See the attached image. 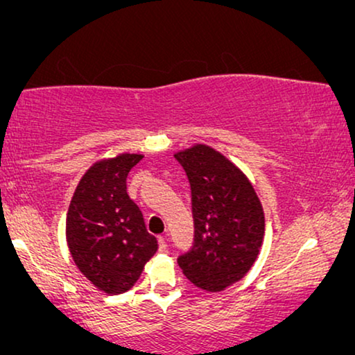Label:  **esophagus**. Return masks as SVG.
<instances>
[{
	"instance_id": "esophagus-1",
	"label": "esophagus",
	"mask_w": 355,
	"mask_h": 355,
	"mask_svg": "<svg viewBox=\"0 0 355 355\" xmlns=\"http://www.w3.org/2000/svg\"><path fill=\"white\" fill-rule=\"evenodd\" d=\"M159 241V252H164L168 249V242H166V236H159L158 237Z\"/></svg>"
}]
</instances>
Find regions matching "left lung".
<instances>
[{
    "label": "left lung",
    "instance_id": "obj_1",
    "mask_svg": "<svg viewBox=\"0 0 355 355\" xmlns=\"http://www.w3.org/2000/svg\"><path fill=\"white\" fill-rule=\"evenodd\" d=\"M191 182L193 244L178 257L197 288L218 293L250 270L265 234L263 208L239 168L221 153L196 147L174 155Z\"/></svg>",
    "mask_w": 355,
    "mask_h": 355
}]
</instances>
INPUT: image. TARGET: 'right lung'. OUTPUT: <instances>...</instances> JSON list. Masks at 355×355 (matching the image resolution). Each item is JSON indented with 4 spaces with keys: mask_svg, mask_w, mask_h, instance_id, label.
Wrapping results in <instances>:
<instances>
[{
    "mask_svg": "<svg viewBox=\"0 0 355 355\" xmlns=\"http://www.w3.org/2000/svg\"><path fill=\"white\" fill-rule=\"evenodd\" d=\"M142 155L123 153L95 163L80 179L66 220L77 268L106 294L132 288L158 250L142 210L128 193V174Z\"/></svg>",
    "mask_w": 355,
    "mask_h": 355,
    "instance_id": "right-lung-1",
    "label": "right lung"
}]
</instances>
